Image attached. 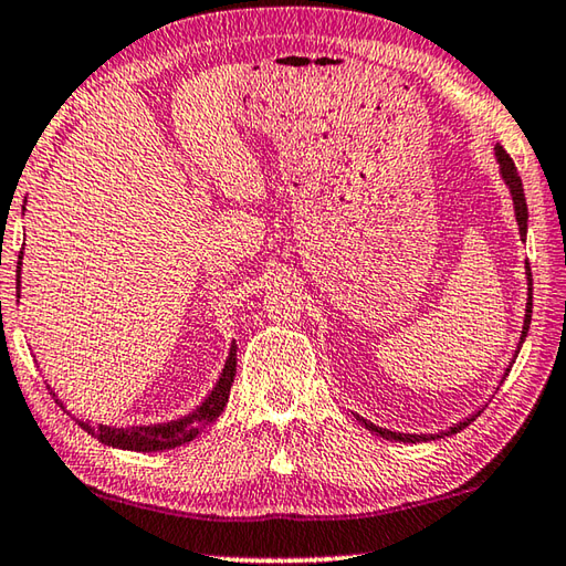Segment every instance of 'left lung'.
Returning a JSON list of instances; mask_svg holds the SVG:
<instances>
[{
  "instance_id": "8db88e82",
  "label": "left lung",
  "mask_w": 566,
  "mask_h": 566,
  "mask_svg": "<svg viewBox=\"0 0 566 566\" xmlns=\"http://www.w3.org/2000/svg\"><path fill=\"white\" fill-rule=\"evenodd\" d=\"M495 161H497V166H501V176H503V181H505V186L511 188V196H513V208H515V220H517V228H520V238L525 240V235H527V201H525V191H523V181H520V176H517V169H515V164H513V159L507 157V151L501 147V144H495ZM527 264V262H525ZM530 316H533V274H530V264H527V306H525V321H523V331H520V340H517V348H515V356H513V360H511V365H507L505 368V375H503V380L507 378V373H511V368H513V363H515V358H517V353H520V348H523V343H525V336H527V328H530ZM501 380V382H503ZM481 415V409L479 412H473L471 417H467L463 419V422H457L453 427H449L447 431H439V434H400V431H390V429H382V427H375L373 422H368V419H363V417H358V422L365 427V429H370L373 434H378V437H382V439H390V441H402V444H419V441H434V439H444V437H451V434H459L461 429H467L475 417Z\"/></svg>"
}]
</instances>
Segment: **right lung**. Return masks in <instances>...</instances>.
Returning a JSON list of instances; mask_svg holds the SVG:
<instances>
[{
    "label": "right lung",
    "instance_id": "right-lung-1",
    "mask_svg": "<svg viewBox=\"0 0 566 566\" xmlns=\"http://www.w3.org/2000/svg\"><path fill=\"white\" fill-rule=\"evenodd\" d=\"M21 254H19V270H17L19 274H21ZM17 284H21V282H17ZM235 368H238V346H235V340H232L226 368H223V373H220V378H218L213 390H210V395L193 409L191 415L174 419V422L149 424V427H127V429L107 427V424L91 427L87 422H77V424H81L87 434H93L97 441H103V444L115 447V449H127V451H164V449L188 444V441H193L198 437V431L206 429L210 422H216L220 412H223V407L230 397L232 380H235ZM53 397H55V392H53ZM55 402L61 405V400H55Z\"/></svg>",
    "mask_w": 566,
    "mask_h": 566
}]
</instances>
